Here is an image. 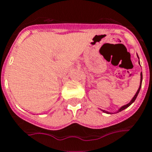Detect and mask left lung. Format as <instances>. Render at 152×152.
<instances>
[{"instance_id": "8db88e82", "label": "left lung", "mask_w": 152, "mask_h": 152, "mask_svg": "<svg viewBox=\"0 0 152 152\" xmlns=\"http://www.w3.org/2000/svg\"><path fill=\"white\" fill-rule=\"evenodd\" d=\"M142 80H143V75H142V72H141V74H140V88H138L137 91H136V93H135V96H134V97H133L132 99V100H131V101L129 102V103H128V104H126V105H124V106H122V107H120V109L118 110L117 112H115V113H117V112H121V111H123V110L126 109V108H127V107H129V106H130L131 104H132L133 102L135 101V99H136V97H137L138 94H139V92H140V88H141V84H142ZM100 110H101V109H100ZM101 111H103V112H105V113H107V114H112V112H107V111H104V110H101Z\"/></svg>"}]
</instances>
